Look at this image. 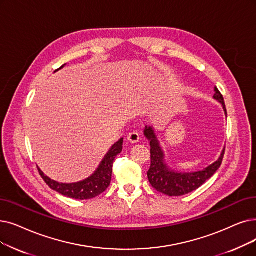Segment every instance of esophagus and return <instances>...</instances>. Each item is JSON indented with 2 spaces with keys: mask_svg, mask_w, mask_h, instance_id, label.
<instances>
[{
  "mask_svg": "<svg viewBox=\"0 0 256 256\" xmlns=\"http://www.w3.org/2000/svg\"><path fill=\"white\" fill-rule=\"evenodd\" d=\"M139 139H140V136L137 132H130L128 135V140L130 143H137L139 141Z\"/></svg>",
  "mask_w": 256,
  "mask_h": 256,
  "instance_id": "34e87169",
  "label": "esophagus"
}]
</instances>
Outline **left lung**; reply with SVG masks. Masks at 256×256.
Masks as SVG:
<instances>
[{"mask_svg":"<svg viewBox=\"0 0 256 256\" xmlns=\"http://www.w3.org/2000/svg\"><path fill=\"white\" fill-rule=\"evenodd\" d=\"M214 98L223 106L225 114L227 115L223 95L216 86L214 88ZM144 136L148 139L150 146V168L148 172V181L156 190L170 196H180L196 190L216 174L224 158L225 148L214 163L210 164L202 170L192 172H176L170 170L165 163L163 150L152 126H146Z\"/></svg>","mask_w":256,"mask_h":256,"instance_id":"obj_1","label":"left lung"}]
</instances>
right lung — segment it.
Here are the masks:
<instances>
[{"label":"right lung","mask_w":256,"mask_h":256,"mask_svg":"<svg viewBox=\"0 0 256 256\" xmlns=\"http://www.w3.org/2000/svg\"><path fill=\"white\" fill-rule=\"evenodd\" d=\"M64 66H62L56 71L64 68ZM122 144H124V138L118 140L110 148L102 163L99 164L96 172L84 181L70 184L60 183L51 180L49 176H45V174L38 168L40 174L51 190L58 192L64 196H69L75 200H88L96 198L97 196L102 194L106 190V188L110 183V180H112L113 163L116 156H118L122 152Z\"/></svg>","instance_id":"add662e5"}]
</instances>
